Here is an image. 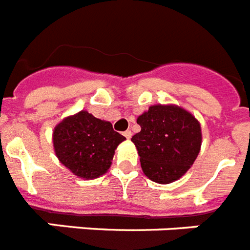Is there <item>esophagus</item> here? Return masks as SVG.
Instances as JSON below:
<instances>
[{
    "label": "esophagus",
    "mask_w": 250,
    "mask_h": 250,
    "mask_svg": "<svg viewBox=\"0 0 250 250\" xmlns=\"http://www.w3.org/2000/svg\"><path fill=\"white\" fill-rule=\"evenodd\" d=\"M123 135H125V138H131L132 137V132L131 131H125V132H123Z\"/></svg>",
    "instance_id": "1"
}]
</instances>
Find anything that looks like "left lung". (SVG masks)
<instances>
[{
	"label": "left lung",
	"mask_w": 250,
	"mask_h": 250,
	"mask_svg": "<svg viewBox=\"0 0 250 250\" xmlns=\"http://www.w3.org/2000/svg\"><path fill=\"white\" fill-rule=\"evenodd\" d=\"M141 131L131 138L145 175L169 184L183 177L200 154L202 132L194 115L178 105H151L137 118Z\"/></svg>",
	"instance_id": "1"
}]
</instances>
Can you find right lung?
<instances>
[{
	"label": "right lung",
	"mask_w": 250,
	"mask_h": 250,
	"mask_svg": "<svg viewBox=\"0 0 250 250\" xmlns=\"http://www.w3.org/2000/svg\"><path fill=\"white\" fill-rule=\"evenodd\" d=\"M125 140L110 122L95 118L86 110L66 117L53 131L54 152L73 175L94 179L105 174L114 151Z\"/></svg>",
	"instance_id": "1"
}]
</instances>
